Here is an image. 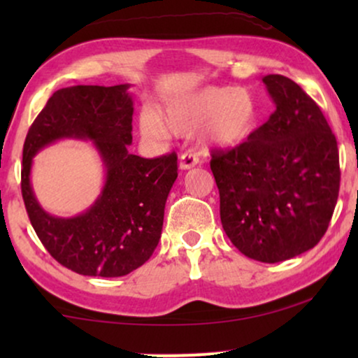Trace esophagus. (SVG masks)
Instances as JSON below:
<instances>
[{"mask_svg": "<svg viewBox=\"0 0 358 358\" xmlns=\"http://www.w3.org/2000/svg\"><path fill=\"white\" fill-rule=\"evenodd\" d=\"M199 164V156L192 153V151H185V153L180 155L179 158V168L180 169H190L194 168V166Z\"/></svg>", "mask_w": 358, "mask_h": 358, "instance_id": "34e87169", "label": "esophagus"}]
</instances>
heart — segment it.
<instances>
[{"instance_id":"obj_1","label":"heart","mask_w":358,"mask_h":358,"mask_svg":"<svg viewBox=\"0 0 358 358\" xmlns=\"http://www.w3.org/2000/svg\"><path fill=\"white\" fill-rule=\"evenodd\" d=\"M259 109L251 92L241 87H202L176 96L140 117V135L148 141H164L171 134H192L200 126V138L217 148H234L254 134Z\"/></svg>"}]
</instances>
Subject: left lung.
Instances as JSON below:
<instances>
[{
    "label": "left lung",
    "instance_id": "8db88e82",
    "mask_svg": "<svg viewBox=\"0 0 358 358\" xmlns=\"http://www.w3.org/2000/svg\"><path fill=\"white\" fill-rule=\"evenodd\" d=\"M275 110L233 150L212 151L227 236L267 264L315 248L339 195L337 141L315 101L290 78H262Z\"/></svg>",
    "mask_w": 358,
    "mask_h": 358
}]
</instances>
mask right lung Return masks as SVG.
I'll list each match as a JSON object with an SVG mask.
<instances>
[{
  "label": "right lung",
  "instance_id": "1",
  "mask_svg": "<svg viewBox=\"0 0 358 358\" xmlns=\"http://www.w3.org/2000/svg\"><path fill=\"white\" fill-rule=\"evenodd\" d=\"M129 87L58 90L24 141L21 190L29 220L50 256L81 275L122 277L148 261L159 243L164 205L178 178L176 153L153 159L129 153L134 115ZM63 138L92 141L106 169L100 197L71 219L45 213L30 184L33 156Z\"/></svg>",
  "mask_w": 358,
  "mask_h": 358
}]
</instances>
